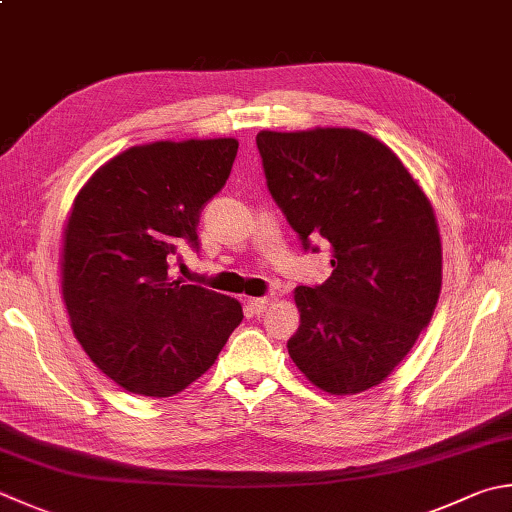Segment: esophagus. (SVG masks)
Returning <instances> with one entry per match:
<instances>
[{
	"label": "esophagus",
	"instance_id": "34e87169",
	"mask_svg": "<svg viewBox=\"0 0 512 512\" xmlns=\"http://www.w3.org/2000/svg\"><path fill=\"white\" fill-rule=\"evenodd\" d=\"M269 298H247V307L249 310H252L254 314H260V312H265L267 307H269Z\"/></svg>",
	"mask_w": 512,
	"mask_h": 512
}]
</instances>
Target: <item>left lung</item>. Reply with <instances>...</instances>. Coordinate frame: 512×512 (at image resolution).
Instances as JSON below:
<instances>
[{
  "label": "left lung",
  "instance_id": "left-lung-1",
  "mask_svg": "<svg viewBox=\"0 0 512 512\" xmlns=\"http://www.w3.org/2000/svg\"><path fill=\"white\" fill-rule=\"evenodd\" d=\"M269 194L310 249L325 238L332 276L296 287V368L334 397L383 383L430 323L441 238L428 196L397 153L347 127L260 131ZM316 249V247H314Z\"/></svg>",
  "mask_w": 512,
  "mask_h": 512
}]
</instances>
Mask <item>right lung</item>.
Segmentation results:
<instances>
[{"label":"right lung","mask_w":512,"mask_h":512,"mask_svg":"<svg viewBox=\"0 0 512 512\" xmlns=\"http://www.w3.org/2000/svg\"><path fill=\"white\" fill-rule=\"evenodd\" d=\"M236 138L138 144L77 191L62 236V298L75 339L120 388L173 397L205 374L243 321L236 298L169 276L198 247L200 211L231 173Z\"/></svg>","instance_id":"1"}]
</instances>
